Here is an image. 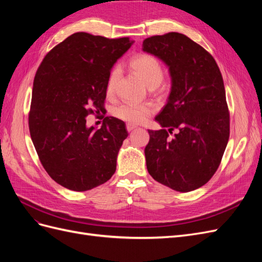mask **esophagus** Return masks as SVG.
Returning a JSON list of instances; mask_svg holds the SVG:
<instances>
[{
  "instance_id": "esophagus-1",
  "label": "esophagus",
  "mask_w": 262,
  "mask_h": 262,
  "mask_svg": "<svg viewBox=\"0 0 262 262\" xmlns=\"http://www.w3.org/2000/svg\"><path fill=\"white\" fill-rule=\"evenodd\" d=\"M136 128H137V126L134 125V124H132V123H128V124H126V130H128L129 132L132 131L133 129H136Z\"/></svg>"
}]
</instances>
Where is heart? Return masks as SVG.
Instances as JSON below:
<instances>
[{
  "mask_svg": "<svg viewBox=\"0 0 262 262\" xmlns=\"http://www.w3.org/2000/svg\"><path fill=\"white\" fill-rule=\"evenodd\" d=\"M130 68L132 72L140 77L148 89H155L160 85L164 78V69L154 55L139 54L130 61ZM119 70L114 69L109 74L106 93L108 96H113L117 89L119 80ZM154 113V107L150 104L134 105L124 104L115 109V116L117 118L132 124L143 123L146 119Z\"/></svg>",
  "mask_w": 262,
  "mask_h": 262,
  "instance_id": "1",
  "label": "heart"
}]
</instances>
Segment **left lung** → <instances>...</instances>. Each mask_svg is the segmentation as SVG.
<instances>
[{"label":"left lung","instance_id":"left-lung-1","mask_svg":"<svg viewBox=\"0 0 262 262\" xmlns=\"http://www.w3.org/2000/svg\"><path fill=\"white\" fill-rule=\"evenodd\" d=\"M144 52L168 67L171 90L148 130L147 171L156 181L179 192L202 187L217 170L229 138V113L221 71L212 55L179 33L152 36ZM173 129L179 132L170 138Z\"/></svg>","mask_w":262,"mask_h":262}]
</instances>
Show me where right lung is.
I'll return each mask as SVG.
<instances>
[{"label": "right lung", "mask_w": 262, "mask_h": 262, "mask_svg": "<svg viewBox=\"0 0 262 262\" xmlns=\"http://www.w3.org/2000/svg\"><path fill=\"white\" fill-rule=\"evenodd\" d=\"M133 43L129 37L109 39L75 33L50 50L34 80L28 124L39 160L48 175L73 191L108 181L128 137L125 123L105 117L100 129L86 117L105 110L112 68Z\"/></svg>", "instance_id": "right-lung-1"}]
</instances>
